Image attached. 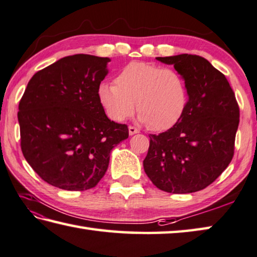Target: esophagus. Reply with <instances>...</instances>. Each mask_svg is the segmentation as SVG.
<instances>
[{
    "label": "esophagus",
    "instance_id": "34e87169",
    "mask_svg": "<svg viewBox=\"0 0 257 257\" xmlns=\"http://www.w3.org/2000/svg\"><path fill=\"white\" fill-rule=\"evenodd\" d=\"M128 130H129V135H130V136H133V135H136V134L139 133V130H138L137 128L133 127V125H129Z\"/></svg>",
    "mask_w": 257,
    "mask_h": 257
}]
</instances>
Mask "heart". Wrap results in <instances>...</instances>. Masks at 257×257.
<instances>
[{
  "label": "heart",
  "mask_w": 257,
  "mask_h": 257,
  "mask_svg": "<svg viewBox=\"0 0 257 257\" xmlns=\"http://www.w3.org/2000/svg\"><path fill=\"white\" fill-rule=\"evenodd\" d=\"M97 96L110 119L122 122L137 105L141 122L155 130L170 129L179 122L189 101L185 78L179 72L146 62L125 65L114 83L100 84Z\"/></svg>",
  "instance_id": "obj_1"
}]
</instances>
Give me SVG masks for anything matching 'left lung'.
I'll return each instance as SVG.
<instances>
[{
    "mask_svg": "<svg viewBox=\"0 0 257 257\" xmlns=\"http://www.w3.org/2000/svg\"><path fill=\"white\" fill-rule=\"evenodd\" d=\"M156 59L174 65L185 78L189 101L175 125L149 135L145 173L165 192H197L211 184L232 160L238 103L225 75L201 56L182 54Z\"/></svg>",
    "mask_w": 257,
    "mask_h": 257,
    "instance_id": "obj_1",
    "label": "left lung"
}]
</instances>
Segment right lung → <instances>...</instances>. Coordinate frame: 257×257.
Here are the masks:
<instances>
[{
	"label": "right lung",
	"mask_w": 257,
	"mask_h": 257,
	"mask_svg": "<svg viewBox=\"0 0 257 257\" xmlns=\"http://www.w3.org/2000/svg\"><path fill=\"white\" fill-rule=\"evenodd\" d=\"M108 57L67 56L37 72L19 103L22 154L48 184L67 191L94 188L110 153L129 136L106 116L97 88Z\"/></svg>",
	"instance_id": "obj_1"
}]
</instances>
